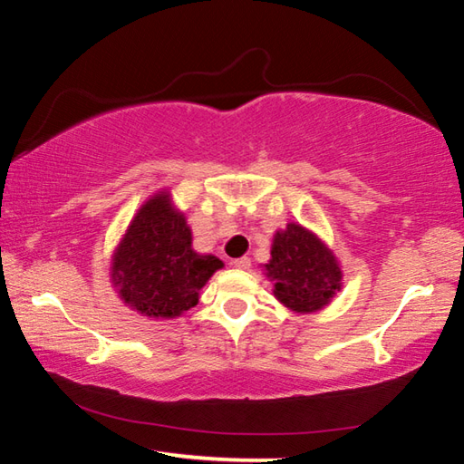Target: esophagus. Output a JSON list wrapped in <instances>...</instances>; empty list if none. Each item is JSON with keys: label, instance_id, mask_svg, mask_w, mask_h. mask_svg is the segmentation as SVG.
Returning <instances> with one entry per match:
<instances>
[{"label": "esophagus", "instance_id": "obj_1", "mask_svg": "<svg viewBox=\"0 0 464 464\" xmlns=\"http://www.w3.org/2000/svg\"><path fill=\"white\" fill-rule=\"evenodd\" d=\"M235 268H239V270H249V266H251V260L247 256H243V257H237V260H233L231 262Z\"/></svg>", "mask_w": 464, "mask_h": 464}]
</instances>
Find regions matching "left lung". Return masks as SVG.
<instances>
[{
    "mask_svg": "<svg viewBox=\"0 0 464 464\" xmlns=\"http://www.w3.org/2000/svg\"><path fill=\"white\" fill-rule=\"evenodd\" d=\"M272 260L264 264L274 296L296 313H315L342 290V268L334 251L315 233L288 223L272 241Z\"/></svg>",
    "mask_w": 464,
    "mask_h": 464,
    "instance_id": "obj_1",
    "label": "left lung"
}]
</instances>
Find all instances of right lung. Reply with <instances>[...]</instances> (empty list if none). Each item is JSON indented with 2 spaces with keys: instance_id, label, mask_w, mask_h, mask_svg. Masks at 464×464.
<instances>
[{
  "instance_id": "add662e5",
  "label": "right lung",
  "mask_w": 464,
  "mask_h": 464,
  "mask_svg": "<svg viewBox=\"0 0 464 464\" xmlns=\"http://www.w3.org/2000/svg\"><path fill=\"white\" fill-rule=\"evenodd\" d=\"M223 262L192 249V231L169 192H157L132 218L112 256L116 293L140 315L176 319L198 303Z\"/></svg>"
}]
</instances>
